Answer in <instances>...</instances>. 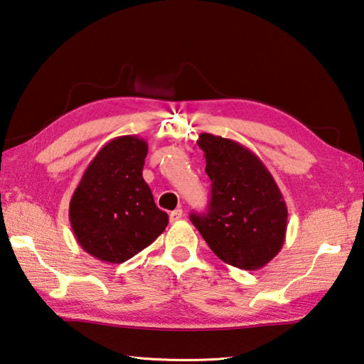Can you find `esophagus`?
<instances>
[{
  "mask_svg": "<svg viewBox=\"0 0 364 364\" xmlns=\"http://www.w3.org/2000/svg\"><path fill=\"white\" fill-rule=\"evenodd\" d=\"M181 218H182V209H176V210H173V212H171V214H169L171 223L181 220Z\"/></svg>",
  "mask_w": 364,
  "mask_h": 364,
  "instance_id": "1",
  "label": "esophagus"
}]
</instances>
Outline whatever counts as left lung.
<instances>
[{"label":"left lung","instance_id":"left-lung-1","mask_svg":"<svg viewBox=\"0 0 364 364\" xmlns=\"http://www.w3.org/2000/svg\"><path fill=\"white\" fill-rule=\"evenodd\" d=\"M212 182L208 214H191L210 250L239 269L266 266L282 249L287 204L263 161L232 139L201 133L198 139Z\"/></svg>","mask_w":364,"mask_h":364}]
</instances>
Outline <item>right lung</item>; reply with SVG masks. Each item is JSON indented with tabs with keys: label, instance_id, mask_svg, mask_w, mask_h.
I'll return each mask as SVG.
<instances>
[{
	"label": "right lung",
	"instance_id": "1",
	"mask_svg": "<svg viewBox=\"0 0 364 364\" xmlns=\"http://www.w3.org/2000/svg\"><path fill=\"white\" fill-rule=\"evenodd\" d=\"M147 142L119 136L102 146L84 171L70 201L79 245L107 263H123L146 249L168 226L142 179Z\"/></svg>",
	"mask_w": 364,
	"mask_h": 364
}]
</instances>
